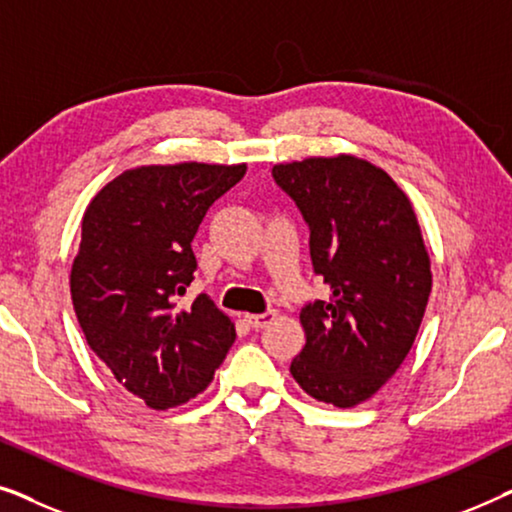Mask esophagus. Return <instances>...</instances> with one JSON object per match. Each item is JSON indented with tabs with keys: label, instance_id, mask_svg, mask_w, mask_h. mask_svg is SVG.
<instances>
[{
	"label": "esophagus",
	"instance_id": "1",
	"mask_svg": "<svg viewBox=\"0 0 512 512\" xmlns=\"http://www.w3.org/2000/svg\"><path fill=\"white\" fill-rule=\"evenodd\" d=\"M275 319H277V312L275 310H265L261 314H247V317H244V321H247L251 328H256V331H258V328L270 326Z\"/></svg>",
	"mask_w": 512,
	"mask_h": 512
}]
</instances>
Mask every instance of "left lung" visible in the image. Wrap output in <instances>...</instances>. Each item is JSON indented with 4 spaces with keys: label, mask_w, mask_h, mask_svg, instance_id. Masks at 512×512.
Listing matches in <instances>:
<instances>
[{
    "label": "left lung",
    "mask_w": 512,
    "mask_h": 512,
    "mask_svg": "<svg viewBox=\"0 0 512 512\" xmlns=\"http://www.w3.org/2000/svg\"><path fill=\"white\" fill-rule=\"evenodd\" d=\"M310 226L312 268L331 296L300 310L305 347L291 375L335 408L368 401L401 368L431 293V261L408 195L354 156L272 167Z\"/></svg>",
    "instance_id": "8db88e82"
}]
</instances>
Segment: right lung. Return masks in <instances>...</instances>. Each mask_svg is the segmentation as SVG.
Returning a JSON list of instances; mask_svg holds the SVG:
<instances>
[{
    "label": "right lung",
    "mask_w": 512,
    "mask_h": 512,
    "mask_svg": "<svg viewBox=\"0 0 512 512\" xmlns=\"http://www.w3.org/2000/svg\"><path fill=\"white\" fill-rule=\"evenodd\" d=\"M247 165H142L90 200L74 258L72 303L88 345L153 410L198 396L235 342L207 293L181 305L198 268L191 242L207 209Z\"/></svg>",
    "instance_id": "1"
}]
</instances>
